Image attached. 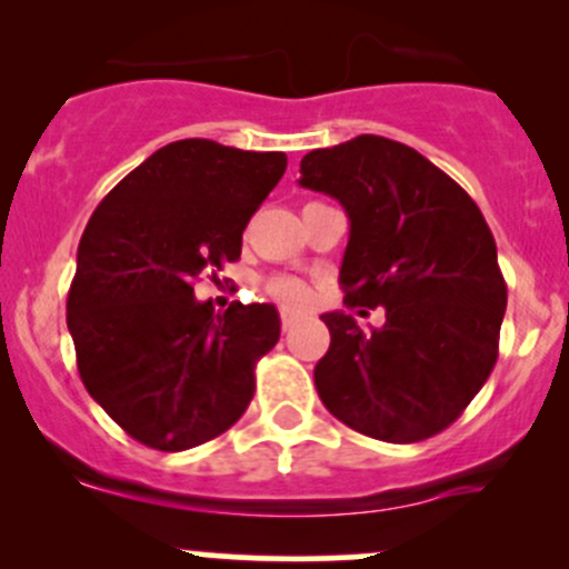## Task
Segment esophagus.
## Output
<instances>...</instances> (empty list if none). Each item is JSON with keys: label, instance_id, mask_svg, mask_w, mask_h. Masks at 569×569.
Masks as SVG:
<instances>
[{"label": "esophagus", "instance_id": "34e87169", "mask_svg": "<svg viewBox=\"0 0 569 569\" xmlns=\"http://www.w3.org/2000/svg\"><path fill=\"white\" fill-rule=\"evenodd\" d=\"M295 321H297V317L289 311V308H283V311H280V327H283V330L295 327Z\"/></svg>", "mask_w": 569, "mask_h": 569}]
</instances>
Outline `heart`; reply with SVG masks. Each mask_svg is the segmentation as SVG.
Returning a JSON list of instances; mask_svg holds the SVG:
<instances>
[{"label":"heart","instance_id":"b5f03b06","mask_svg":"<svg viewBox=\"0 0 569 569\" xmlns=\"http://www.w3.org/2000/svg\"><path fill=\"white\" fill-rule=\"evenodd\" d=\"M267 295H272L274 300L283 302V306L302 308L311 302V289H308L306 280L295 278V274H272V278L263 283Z\"/></svg>","mask_w":569,"mask_h":569}]
</instances>
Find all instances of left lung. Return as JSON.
I'll list each match as a JSON object with an SVG mask.
<instances>
[{"label": "left lung", "instance_id": "left-lung-1", "mask_svg": "<svg viewBox=\"0 0 569 569\" xmlns=\"http://www.w3.org/2000/svg\"><path fill=\"white\" fill-rule=\"evenodd\" d=\"M300 183L349 214L338 283L363 330L325 313L330 349L313 369L327 410L360 435L418 443L462 416L498 360L507 283L496 239L468 192L405 142L360 134L317 148Z\"/></svg>", "mask_w": 569, "mask_h": 569}]
</instances>
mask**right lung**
Here are the masks:
<instances>
[{
	"instance_id": "obj_1",
	"label": "right lung",
	"mask_w": 569,
	"mask_h": 569,
	"mask_svg": "<svg viewBox=\"0 0 569 569\" xmlns=\"http://www.w3.org/2000/svg\"><path fill=\"white\" fill-rule=\"evenodd\" d=\"M283 173L280 151L178 140L131 170L84 228L66 306L79 377L148 449H192L248 410L278 311L231 302L214 313L192 283L242 256V231Z\"/></svg>"
}]
</instances>
